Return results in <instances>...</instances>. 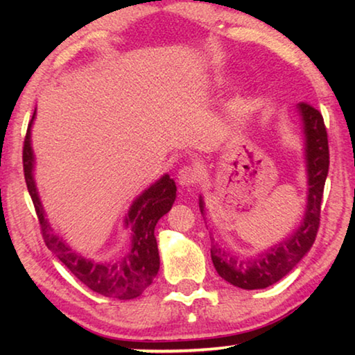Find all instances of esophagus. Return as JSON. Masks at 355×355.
I'll return each instance as SVG.
<instances>
[{
  "label": "esophagus",
  "mask_w": 355,
  "mask_h": 355,
  "mask_svg": "<svg viewBox=\"0 0 355 355\" xmlns=\"http://www.w3.org/2000/svg\"><path fill=\"white\" fill-rule=\"evenodd\" d=\"M199 172H197L196 167H191V166H184L182 169L178 171L177 173V180H178V184L184 186V188H188V186L196 184L199 182Z\"/></svg>",
  "instance_id": "1"
}]
</instances>
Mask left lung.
Wrapping results in <instances>:
<instances>
[{"mask_svg": "<svg viewBox=\"0 0 355 355\" xmlns=\"http://www.w3.org/2000/svg\"><path fill=\"white\" fill-rule=\"evenodd\" d=\"M296 111L302 122L305 166H307V207L300 225L291 236L250 258H239L220 248L211 238V260L216 271L228 284L243 290H261L274 285L302 260L315 243L320 227L321 199L329 172V142L321 112L307 103ZM200 213L205 216L203 197H199Z\"/></svg>", "mask_w": 355, "mask_h": 355, "instance_id": "left-lung-1", "label": "left lung"}]
</instances>
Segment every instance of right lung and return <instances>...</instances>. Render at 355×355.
Returning a JSON list of instances; mask_svg holds the SVG:
<instances>
[{"label":"right lung","instance_id":"1","mask_svg":"<svg viewBox=\"0 0 355 355\" xmlns=\"http://www.w3.org/2000/svg\"><path fill=\"white\" fill-rule=\"evenodd\" d=\"M35 119V111L26 131L23 146V171H25L26 186L31 196L35 213L40 222L42 236L46 248L55 254L59 261L67 266L69 271L91 288L92 291L103 294L106 297L135 299L152 284L159 269V252L155 238V227L166 213H169L177 197L175 182L164 173L163 177L137 196L131 203L123 224L131 228L130 250L122 257L112 260H92L65 244L64 239L56 235L46 219L42 205L37 186L34 180V152L31 146V127Z\"/></svg>","mask_w":355,"mask_h":355}]
</instances>
